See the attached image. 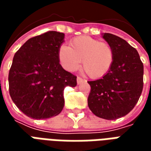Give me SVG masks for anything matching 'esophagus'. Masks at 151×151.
<instances>
[{"instance_id":"obj_1","label":"esophagus","mask_w":151,"mask_h":151,"mask_svg":"<svg viewBox=\"0 0 151 151\" xmlns=\"http://www.w3.org/2000/svg\"><path fill=\"white\" fill-rule=\"evenodd\" d=\"M85 82V80L83 78H80V77H78L77 78V82H78V84H81V83H82V82Z\"/></svg>"}]
</instances>
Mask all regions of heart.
Segmentation results:
<instances>
[{
    "label": "heart",
    "mask_w": 151,
    "mask_h": 151,
    "mask_svg": "<svg viewBox=\"0 0 151 151\" xmlns=\"http://www.w3.org/2000/svg\"><path fill=\"white\" fill-rule=\"evenodd\" d=\"M70 47L61 45L58 50L60 65L69 72L82 65L91 78H100L111 69L114 61V51L108 43L100 42L90 36H78L70 41Z\"/></svg>",
    "instance_id": "heart-1"
}]
</instances>
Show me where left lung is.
Masks as SVG:
<instances>
[{
	"label": "left lung",
	"mask_w": 151,
	"mask_h": 151,
	"mask_svg": "<svg viewBox=\"0 0 151 151\" xmlns=\"http://www.w3.org/2000/svg\"><path fill=\"white\" fill-rule=\"evenodd\" d=\"M113 48L114 61L102 78L90 81L88 106L96 116L116 120L133 110L143 88V64L134 47L116 35H103Z\"/></svg>",
	"instance_id": "1"
}]
</instances>
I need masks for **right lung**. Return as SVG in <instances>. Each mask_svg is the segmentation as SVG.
<instances>
[{
	"label": "right lung",
	"instance_id": "add662e5",
	"mask_svg": "<svg viewBox=\"0 0 151 151\" xmlns=\"http://www.w3.org/2000/svg\"><path fill=\"white\" fill-rule=\"evenodd\" d=\"M65 34L47 31L28 40L15 53L9 73V90L15 105L40 120L62 111L64 89L74 87L77 77L60 65L58 50Z\"/></svg>",
	"mask_w": 151,
	"mask_h": 151
}]
</instances>
